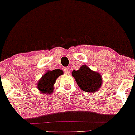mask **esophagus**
I'll return each mask as SVG.
<instances>
[{
  "mask_svg": "<svg viewBox=\"0 0 135 135\" xmlns=\"http://www.w3.org/2000/svg\"><path fill=\"white\" fill-rule=\"evenodd\" d=\"M70 68H69V67L64 68V72H65L66 74H69V73H70Z\"/></svg>",
  "mask_w": 135,
  "mask_h": 135,
  "instance_id": "esophagus-1",
  "label": "esophagus"
}]
</instances>
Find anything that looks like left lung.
I'll use <instances>...</instances> for the list:
<instances>
[{"mask_svg":"<svg viewBox=\"0 0 135 135\" xmlns=\"http://www.w3.org/2000/svg\"><path fill=\"white\" fill-rule=\"evenodd\" d=\"M72 75L81 90L86 92L97 91L102 84L101 74L91 70L86 65L81 66L78 70H73Z\"/></svg>","mask_w":135,"mask_h":135,"instance_id":"obj_1","label":"left lung"}]
</instances>
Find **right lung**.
Returning a JSON list of instances; mask_svg holds the SVG:
<instances>
[{"instance_id":"obj_1","label":"right lung","mask_w":135,"mask_h":135,"mask_svg":"<svg viewBox=\"0 0 135 135\" xmlns=\"http://www.w3.org/2000/svg\"><path fill=\"white\" fill-rule=\"evenodd\" d=\"M63 74V71L60 69L48 70L37 82V89L43 94H50L53 91V85L57 78Z\"/></svg>"}]
</instances>
